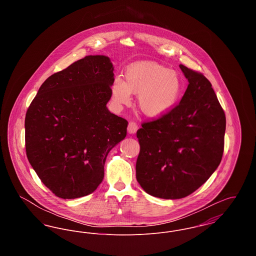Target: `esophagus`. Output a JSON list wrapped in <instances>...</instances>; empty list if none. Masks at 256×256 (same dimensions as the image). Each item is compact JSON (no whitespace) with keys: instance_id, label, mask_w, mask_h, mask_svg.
Masks as SVG:
<instances>
[{"instance_id":"obj_1","label":"esophagus","mask_w":256,"mask_h":256,"mask_svg":"<svg viewBox=\"0 0 256 256\" xmlns=\"http://www.w3.org/2000/svg\"><path fill=\"white\" fill-rule=\"evenodd\" d=\"M137 130H138V124H136V122H134V121H130V122H128V132L130 134H135V132H137Z\"/></svg>"}]
</instances>
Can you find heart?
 <instances>
[{
  "mask_svg": "<svg viewBox=\"0 0 256 256\" xmlns=\"http://www.w3.org/2000/svg\"><path fill=\"white\" fill-rule=\"evenodd\" d=\"M182 92V80L174 70L152 61L134 63L126 68L124 80L116 78L112 97L118 104H128L130 94L138 95V106L150 117H159L174 108Z\"/></svg>",
  "mask_w": 256,
  "mask_h": 256,
  "instance_id": "heart-1",
  "label": "heart"
}]
</instances>
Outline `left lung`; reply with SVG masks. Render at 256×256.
Returning a JSON list of instances; mask_svg holds the SVG:
<instances>
[{"instance_id": "left-lung-1", "label": "left lung", "mask_w": 256, "mask_h": 256, "mask_svg": "<svg viewBox=\"0 0 256 256\" xmlns=\"http://www.w3.org/2000/svg\"><path fill=\"white\" fill-rule=\"evenodd\" d=\"M189 84L168 113L142 124L136 178L148 194L182 198L200 188L222 158L226 114L210 82L180 65Z\"/></svg>"}]
</instances>
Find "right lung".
I'll return each mask as SVG.
<instances>
[{
    "mask_svg": "<svg viewBox=\"0 0 256 256\" xmlns=\"http://www.w3.org/2000/svg\"><path fill=\"white\" fill-rule=\"evenodd\" d=\"M113 65L88 56L49 76L26 110V156L44 185L58 198L93 193L106 159L126 135L128 121L108 111Z\"/></svg>",
    "mask_w": 256,
    "mask_h": 256,
    "instance_id": "add662e5",
    "label": "right lung"
}]
</instances>
